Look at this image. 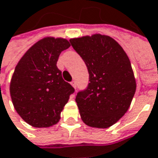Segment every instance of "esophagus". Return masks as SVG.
Instances as JSON below:
<instances>
[{"label": "esophagus", "instance_id": "esophagus-1", "mask_svg": "<svg viewBox=\"0 0 158 158\" xmlns=\"http://www.w3.org/2000/svg\"><path fill=\"white\" fill-rule=\"evenodd\" d=\"M71 85L75 89V88H76V83H75V81H72V82H71Z\"/></svg>", "mask_w": 158, "mask_h": 158}]
</instances>
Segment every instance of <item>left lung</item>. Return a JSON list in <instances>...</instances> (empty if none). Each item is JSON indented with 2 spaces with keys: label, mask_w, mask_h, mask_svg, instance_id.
I'll list each match as a JSON object with an SVG mask.
<instances>
[{
  "label": "left lung",
  "mask_w": 158,
  "mask_h": 158,
  "mask_svg": "<svg viewBox=\"0 0 158 158\" xmlns=\"http://www.w3.org/2000/svg\"><path fill=\"white\" fill-rule=\"evenodd\" d=\"M89 72V84L75 101L83 122L108 128L125 114L136 91L130 59L112 37L95 34L70 39Z\"/></svg>",
  "instance_id": "obj_1"
}]
</instances>
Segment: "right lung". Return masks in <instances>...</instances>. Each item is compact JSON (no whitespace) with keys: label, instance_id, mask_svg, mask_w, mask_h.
<instances>
[{"label":"right lung","instance_id":"add662e5","mask_svg":"<svg viewBox=\"0 0 158 158\" xmlns=\"http://www.w3.org/2000/svg\"><path fill=\"white\" fill-rule=\"evenodd\" d=\"M70 47L67 39L45 37L20 59L12 75L10 92L18 114L36 128L51 127L75 89L57 67L59 54Z\"/></svg>","mask_w":158,"mask_h":158}]
</instances>
